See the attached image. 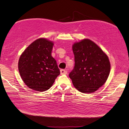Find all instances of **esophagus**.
I'll return each instance as SVG.
<instances>
[{"mask_svg":"<svg viewBox=\"0 0 129 129\" xmlns=\"http://www.w3.org/2000/svg\"><path fill=\"white\" fill-rule=\"evenodd\" d=\"M60 73H61V74H66L67 73V71H65V69H61Z\"/></svg>","mask_w":129,"mask_h":129,"instance_id":"34e87169","label":"esophagus"}]
</instances>
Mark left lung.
<instances>
[{"label": "left lung", "instance_id": "obj_1", "mask_svg": "<svg viewBox=\"0 0 129 129\" xmlns=\"http://www.w3.org/2000/svg\"><path fill=\"white\" fill-rule=\"evenodd\" d=\"M75 64L69 76L75 88L91 93L104 85L109 76L111 64L107 55L97 44L85 39L73 45Z\"/></svg>", "mask_w": 129, "mask_h": 129}]
</instances>
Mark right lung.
I'll return each mask as SVG.
<instances>
[{"mask_svg": "<svg viewBox=\"0 0 129 129\" xmlns=\"http://www.w3.org/2000/svg\"><path fill=\"white\" fill-rule=\"evenodd\" d=\"M53 43L44 38L33 42L18 61L21 77L28 87L44 91L48 90L60 74L56 61L51 56Z\"/></svg>", "mask_w": 129, "mask_h": 129, "instance_id": "1", "label": "right lung"}]
</instances>
